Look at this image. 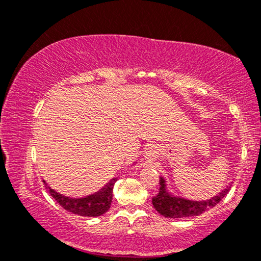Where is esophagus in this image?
<instances>
[{"label":"esophagus","instance_id":"1","mask_svg":"<svg viewBox=\"0 0 261 261\" xmlns=\"http://www.w3.org/2000/svg\"><path fill=\"white\" fill-rule=\"evenodd\" d=\"M157 153H158V149L155 147V145L153 144H149V145H146L145 150H144V157L147 161H152L155 157H157Z\"/></svg>","mask_w":261,"mask_h":261}]
</instances>
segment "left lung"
Returning a JSON list of instances; mask_svg holds the SVG:
<instances>
[{"instance_id": "obj_1", "label": "left lung", "mask_w": 261, "mask_h": 261, "mask_svg": "<svg viewBox=\"0 0 261 261\" xmlns=\"http://www.w3.org/2000/svg\"><path fill=\"white\" fill-rule=\"evenodd\" d=\"M159 192L155 197L152 198V205L165 218H185L199 216L205 212L206 210L216 206L223 198L230 191V186H226L223 191L219 192L217 196L212 197L207 200H189L181 197H176L171 194L166 189V181L163 177L159 178Z\"/></svg>"}]
</instances>
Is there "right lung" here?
Here are the masks:
<instances>
[{"label": "right lung", "instance_id": "obj_1", "mask_svg": "<svg viewBox=\"0 0 261 261\" xmlns=\"http://www.w3.org/2000/svg\"><path fill=\"white\" fill-rule=\"evenodd\" d=\"M116 180H117V178H112L99 191L83 198H70L63 196V194L58 193L50 188L45 180H43V182L54 199L67 211L73 213V215L83 217H99L110 208L112 201V190H114Z\"/></svg>", "mask_w": 261, "mask_h": 261}]
</instances>
